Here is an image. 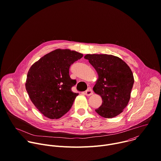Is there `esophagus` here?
<instances>
[{"instance_id": "esophagus-1", "label": "esophagus", "mask_w": 161, "mask_h": 161, "mask_svg": "<svg viewBox=\"0 0 161 161\" xmlns=\"http://www.w3.org/2000/svg\"><path fill=\"white\" fill-rule=\"evenodd\" d=\"M93 93V92L91 88H88L86 91H85V94L87 96H90Z\"/></svg>"}]
</instances>
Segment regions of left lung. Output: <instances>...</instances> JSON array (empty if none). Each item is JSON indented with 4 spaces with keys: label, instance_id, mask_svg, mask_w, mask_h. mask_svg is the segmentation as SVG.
<instances>
[{
    "label": "left lung",
    "instance_id": "1",
    "mask_svg": "<svg viewBox=\"0 0 161 161\" xmlns=\"http://www.w3.org/2000/svg\"><path fill=\"white\" fill-rule=\"evenodd\" d=\"M86 59L97 71L98 79L93 88L101 96L102 103L95 111L112 118L121 114L130 98L134 78L130 67L118 57L108 54H87Z\"/></svg>",
    "mask_w": 161,
    "mask_h": 161
}]
</instances>
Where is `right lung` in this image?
Masks as SVG:
<instances>
[{"mask_svg": "<svg viewBox=\"0 0 161 161\" xmlns=\"http://www.w3.org/2000/svg\"><path fill=\"white\" fill-rule=\"evenodd\" d=\"M82 57L76 51L57 49L30 68L26 90L33 103L45 117L59 119L71 109L78 93L71 90L76 80L70 78L69 68Z\"/></svg>", "mask_w": 161, "mask_h": 161, "instance_id": "obj_1", "label": "right lung"}]
</instances>
